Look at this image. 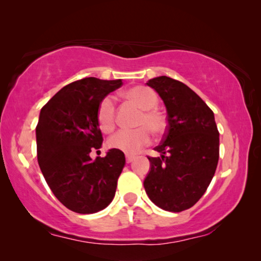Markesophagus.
Returning <instances> with one entry per match:
<instances>
[{
  "instance_id": "1",
  "label": "esophagus",
  "mask_w": 261,
  "mask_h": 261,
  "mask_svg": "<svg viewBox=\"0 0 261 261\" xmlns=\"http://www.w3.org/2000/svg\"><path fill=\"white\" fill-rule=\"evenodd\" d=\"M133 159H134V156L133 155H129V154H126V162L129 164V163H132L133 162Z\"/></svg>"
}]
</instances>
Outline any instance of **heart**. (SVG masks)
I'll return each instance as SVG.
<instances>
[{"label":"heart","instance_id":"obj_1","mask_svg":"<svg viewBox=\"0 0 261 261\" xmlns=\"http://www.w3.org/2000/svg\"><path fill=\"white\" fill-rule=\"evenodd\" d=\"M123 97L141 109V114H139L135 122V126L139 128L133 130L117 132L109 138L108 146L128 154H134L139 149L149 144L151 132L156 137L165 133L167 120L166 116L156 109L159 98L152 89L144 85H137L124 91ZM96 120L105 133L114 130L116 124V113L112 97L107 96L99 102L96 112Z\"/></svg>","mask_w":261,"mask_h":261}]
</instances>
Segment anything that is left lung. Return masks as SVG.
<instances>
[{"label":"left lung","instance_id":"8db88e82","mask_svg":"<svg viewBox=\"0 0 261 261\" xmlns=\"http://www.w3.org/2000/svg\"><path fill=\"white\" fill-rule=\"evenodd\" d=\"M165 103L167 127L160 156H147L151 171L144 187L151 201L166 212L195 205L215 174L220 155L219 130L213 110L188 85L160 76L147 82Z\"/></svg>","mask_w":261,"mask_h":261}]
</instances>
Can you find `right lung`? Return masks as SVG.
<instances>
[{"mask_svg":"<svg viewBox=\"0 0 261 261\" xmlns=\"http://www.w3.org/2000/svg\"><path fill=\"white\" fill-rule=\"evenodd\" d=\"M122 81L88 77L72 82L42 107L37 124L38 163L58 201L78 214H94L110 204L126 165L122 151L90 158L102 146L96 112Z\"/></svg>","mask_w":261,"mask_h":261,"instance_id":"1","label":"right lung"}]
</instances>
